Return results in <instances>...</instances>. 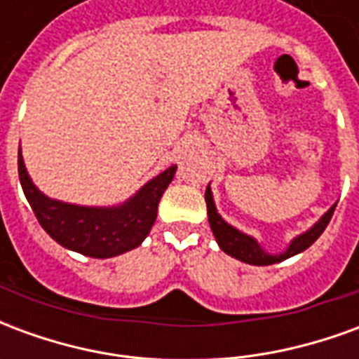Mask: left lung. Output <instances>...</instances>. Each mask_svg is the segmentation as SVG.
<instances>
[{"label": "left lung", "mask_w": 359, "mask_h": 359, "mask_svg": "<svg viewBox=\"0 0 359 359\" xmlns=\"http://www.w3.org/2000/svg\"><path fill=\"white\" fill-rule=\"evenodd\" d=\"M205 203H208L210 226L211 231H213L215 241H217L219 248L223 250L225 254H229V256L236 257V259H241V262L250 265L278 264V262H285L288 257L296 256V254H300V252H304L306 248H309V246L321 236V233H323L325 229H327V225H329V221H331L332 217V213H334V208H337V203H334L331 210L327 211L323 217L319 219L309 231H306V233L300 234V236H296V238L288 244V248H286L283 254H267V252L257 244L256 238H252L248 234L241 233L238 229H234L233 225H229L225 219L219 215L210 187L205 188Z\"/></svg>", "instance_id": "1"}]
</instances>
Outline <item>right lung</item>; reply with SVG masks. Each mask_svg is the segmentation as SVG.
Listing matches in <instances>:
<instances>
[{
    "mask_svg": "<svg viewBox=\"0 0 359 359\" xmlns=\"http://www.w3.org/2000/svg\"><path fill=\"white\" fill-rule=\"evenodd\" d=\"M175 171L177 167L172 165L159 172L121 205L88 208L51 200L42 194L28 177L19 149L20 187L38 223L63 248L97 259L115 257L140 246L156 223L157 205Z\"/></svg>",
    "mask_w": 359,
    "mask_h": 359,
    "instance_id": "obj_1",
    "label": "right lung"
}]
</instances>
